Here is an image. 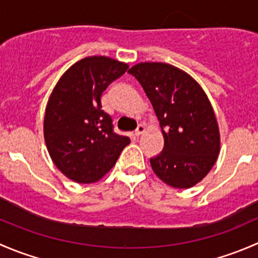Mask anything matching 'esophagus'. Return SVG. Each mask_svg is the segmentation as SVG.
<instances>
[{
    "mask_svg": "<svg viewBox=\"0 0 258 258\" xmlns=\"http://www.w3.org/2000/svg\"><path fill=\"white\" fill-rule=\"evenodd\" d=\"M145 131H146L145 124H139V127H137V130H136V131H135V135H136V136L139 137V136H141V135L144 134Z\"/></svg>",
    "mask_w": 258,
    "mask_h": 258,
    "instance_id": "34e87169",
    "label": "esophagus"
}]
</instances>
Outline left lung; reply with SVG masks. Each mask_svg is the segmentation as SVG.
Returning <instances> with one entry per match:
<instances>
[{
	"label": "left lung",
	"instance_id": "8db88e82",
	"mask_svg": "<svg viewBox=\"0 0 258 258\" xmlns=\"http://www.w3.org/2000/svg\"><path fill=\"white\" fill-rule=\"evenodd\" d=\"M144 87L160 121L165 147L150 160L158 178L175 188L202 181L220 153V130L209 97L196 80L162 62L128 70Z\"/></svg>",
	"mask_w": 258,
	"mask_h": 258
}]
</instances>
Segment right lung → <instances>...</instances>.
<instances>
[{"mask_svg": "<svg viewBox=\"0 0 258 258\" xmlns=\"http://www.w3.org/2000/svg\"><path fill=\"white\" fill-rule=\"evenodd\" d=\"M128 64L91 56L72 64L54 86L46 106L43 135L52 161L79 183L101 179L116 163L130 139L113 132L101 96Z\"/></svg>", "mask_w": 258, "mask_h": 258, "instance_id": "1", "label": "right lung"}]
</instances>
